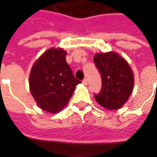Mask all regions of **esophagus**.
<instances>
[{
    "mask_svg": "<svg viewBox=\"0 0 157 157\" xmlns=\"http://www.w3.org/2000/svg\"><path fill=\"white\" fill-rule=\"evenodd\" d=\"M82 83H83L84 85H86H86H87V83H88L87 78H84V79H83V81H82Z\"/></svg>",
    "mask_w": 157,
    "mask_h": 157,
    "instance_id": "1",
    "label": "esophagus"
}]
</instances>
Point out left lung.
Returning a JSON list of instances; mask_svg holds the SVG:
<instances>
[{
	"mask_svg": "<svg viewBox=\"0 0 157 157\" xmlns=\"http://www.w3.org/2000/svg\"><path fill=\"white\" fill-rule=\"evenodd\" d=\"M94 63L100 71L102 87L94 97L108 110L120 109L134 89V74L128 62L115 52L96 53Z\"/></svg>",
	"mask_w": 157,
	"mask_h": 157,
	"instance_id": "left-lung-1",
	"label": "left lung"
}]
</instances>
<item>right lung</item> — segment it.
Masks as SVG:
<instances>
[{"label":"right lung","mask_w":157,"mask_h":157,"mask_svg":"<svg viewBox=\"0 0 157 157\" xmlns=\"http://www.w3.org/2000/svg\"><path fill=\"white\" fill-rule=\"evenodd\" d=\"M66 52L52 48L34 63L29 74V88L41 109L56 113L69 102L78 80L65 60Z\"/></svg>","instance_id":"add662e5"}]
</instances>
